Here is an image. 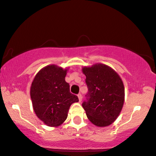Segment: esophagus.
<instances>
[{
	"instance_id": "obj_1",
	"label": "esophagus",
	"mask_w": 156,
	"mask_h": 156,
	"mask_svg": "<svg viewBox=\"0 0 156 156\" xmlns=\"http://www.w3.org/2000/svg\"><path fill=\"white\" fill-rule=\"evenodd\" d=\"M78 100H79V102H81V101H82V95H81V94H78Z\"/></svg>"
}]
</instances>
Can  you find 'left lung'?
<instances>
[{
	"label": "left lung",
	"mask_w": 156,
	"mask_h": 156,
	"mask_svg": "<svg viewBox=\"0 0 156 156\" xmlns=\"http://www.w3.org/2000/svg\"><path fill=\"white\" fill-rule=\"evenodd\" d=\"M88 87L87 101L82 106L89 121L98 127L112 125L120 114L125 101V87L120 76L105 64L82 67Z\"/></svg>",
	"instance_id": "obj_1"
}]
</instances>
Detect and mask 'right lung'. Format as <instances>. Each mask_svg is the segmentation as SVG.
Segmentation results:
<instances>
[{"label":"right lung","mask_w":156,"mask_h":156,"mask_svg":"<svg viewBox=\"0 0 156 156\" xmlns=\"http://www.w3.org/2000/svg\"><path fill=\"white\" fill-rule=\"evenodd\" d=\"M68 69L51 64L41 69L32 81L30 95L37 117L50 127L59 126L67 119L70 105L78 102L65 81Z\"/></svg>","instance_id":"obj_1"}]
</instances>
